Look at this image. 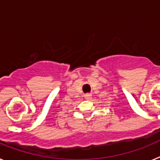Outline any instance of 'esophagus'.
Segmentation results:
<instances>
[{
    "instance_id": "34e87169",
    "label": "esophagus",
    "mask_w": 160,
    "mask_h": 160,
    "mask_svg": "<svg viewBox=\"0 0 160 160\" xmlns=\"http://www.w3.org/2000/svg\"><path fill=\"white\" fill-rule=\"evenodd\" d=\"M91 97H92L91 93H86V94H84V98L87 99V100H89V99L91 98Z\"/></svg>"
}]
</instances>
